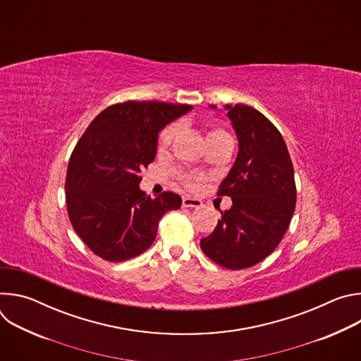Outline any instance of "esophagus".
Segmentation results:
<instances>
[{
	"label": "esophagus",
	"mask_w": 361,
	"mask_h": 361,
	"mask_svg": "<svg viewBox=\"0 0 361 361\" xmlns=\"http://www.w3.org/2000/svg\"><path fill=\"white\" fill-rule=\"evenodd\" d=\"M202 202L194 197H183V207H201Z\"/></svg>",
	"instance_id": "1"
}]
</instances>
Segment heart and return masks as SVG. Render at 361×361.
Masks as SVG:
<instances>
[{"mask_svg":"<svg viewBox=\"0 0 361 361\" xmlns=\"http://www.w3.org/2000/svg\"><path fill=\"white\" fill-rule=\"evenodd\" d=\"M176 133H177V127H176V126L167 127V128L160 134L159 147H160L161 149L167 148V147L171 144V141H173ZM223 138H230V135H228L226 131H223V130H212V131L207 134V141L223 140ZM195 180H197V177H191V176H187V177H185V183L190 184V185H192Z\"/></svg>","mask_w":361,"mask_h":361,"instance_id":"obj_1","label":"heart"}]
</instances>
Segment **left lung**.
<instances>
[{"label": "left lung", "mask_w": 361, "mask_h": 361, "mask_svg": "<svg viewBox=\"0 0 361 361\" xmlns=\"http://www.w3.org/2000/svg\"><path fill=\"white\" fill-rule=\"evenodd\" d=\"M224 110L238 152L219 195H228L233 205L220 210L217 227L201 238L200 247L214 263L241 270L264 260L286 234L295 209L294 170L287 145L269 118L245 104H226Z\"/></svg>", "instance_id": "8db88e82"}]
</instances>
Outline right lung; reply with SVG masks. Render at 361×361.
<instances>
[{
	"label": "right lung",
	"instance_id": "right-lung-1",
	"mask_svg": "<svg viewBox=\"0 0 361 361\" xmlns=\"http://www.w3.org/2000/svg\"><path fill=\"white\" fill-rule=\"evenodd\" d=\"M191 110L188 104L127 101L101 111L77 142L66 178L68 216L101 259L118 263L140 255L156 240L161 217L181 207L176 192L147 195L138 174L156 159L160 131Z\"/></svg>",
	"mask_w": 361,
	"mask_h": 361
}]
</instances>
